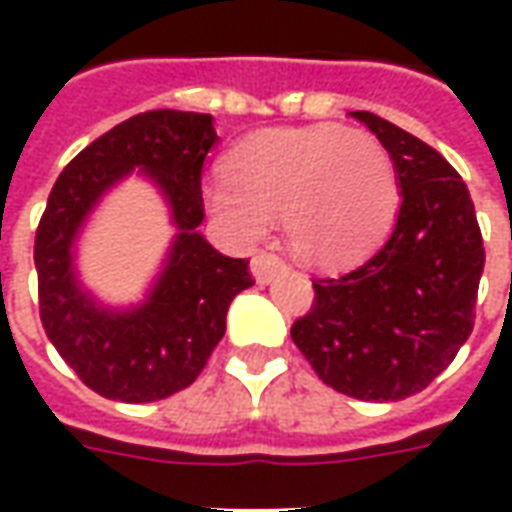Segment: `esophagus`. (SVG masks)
Instances as JSON below:
<instances>
[{"instance_id":"obj_1","label":"esophagus","mask_w":512,"mask_h":512,"mask_svg":"<svg viewBox=\"0 0 512 512\" xmlns=\"http://www.w3.org/2000/svg\"><path fill=\"white\" fill-rule=\"evenodd\" d=\"M282 268H285V260L274 252H257L252 257V274H255L257 282H271Z\"/></svg>"}]
</instances>
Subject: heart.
<instances>
[{"instance_id":"heart-1","label":"heart","mask_w":512,"mask_h":512,"mask_svg":"<svg viewBox=\"0 0 512 512\" xmlns=\"http://www.w3.org/2000/svg\"><path fill=\"white\" fill-rule=\"evenodd\" d=\"M397 202L386 147L334 123L249 136L227 158V175L205 186V208L235 241L255 244L282 216L293 255L315 268L351 266L376 249Z\"/></svg>"}]
</instances>
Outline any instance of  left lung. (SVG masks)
<instances>
[{
	"label": "left lung",
	"instance_id": "left-lung-1",
	"mask_svg": "<svg viewBox=\"0 0 512 512\" xmlns=\"http://www.w3.org/2000/svg\"><path fill=\"white\" fill-rule=\"evenodd\" d=\"M351 117L395 161V230L354 271L312 279L290 337L323 384L386 403L422 392L469 340L485 249L469 189L439 150L373 112Z\"/></svg>",
	"mask_w": 512,
	"mask_h": 512
}]
</instances>
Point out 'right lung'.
Returning <instances> with one entry per match:
<instances>
[{"label":"right lung","mask_w":512,"mask_h":512,"mask_svg":"<svg viewBox=\"0 0 512 512\" xmlns=\"http://www.w3.org/2000/svg\"><path fill=\"white\" fill-rule=\"evenodd\" d=\"M216 139L211 115L142 112L84 147L51 189L35 235L40 321L101 397L150 403L194 384L224 337L230 301L255 285L249 260L216 252L197 230L205 219L202 164ZM136 166L162 189L179 235L148 299L109 311L78 285L72 241L103 191Z\"/></svg>","instance_id":"add662e5"}]
</instances>
